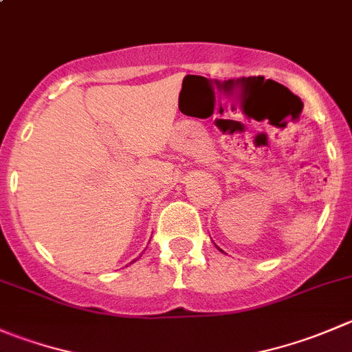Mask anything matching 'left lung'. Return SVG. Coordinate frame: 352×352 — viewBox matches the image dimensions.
Masks as SVG:
<instances>
[{
	"mask_svg": "<svg viewBox=\"0 0 352 352\" xmlns=\"http://www.w3.org/2000/svg\"><path fill=\"white\" fill-rule=\"evenodd\" d=\"M220 251H221V249H220Z\"/></svg>",
	"mask_w": 352,
	"mask_h": 352,
	"instance_id": "1",
	"label": "left lung"
}]
</instances>
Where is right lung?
Segmentation results:
<instances>
[{"label": "right lung", "mask_w": 352, "mask_h": 352, "mask_svg": "<svg viewBox=\"0 0 352 352\" xmlns=\"http://www.w3.org/2000/svg\"><path fill=\"white\" fill-rule=\"evenodd\" d=\"M134 261H135V259H134Z\"/></svg>", "instance_id": "obj_1"}]
</instances>
